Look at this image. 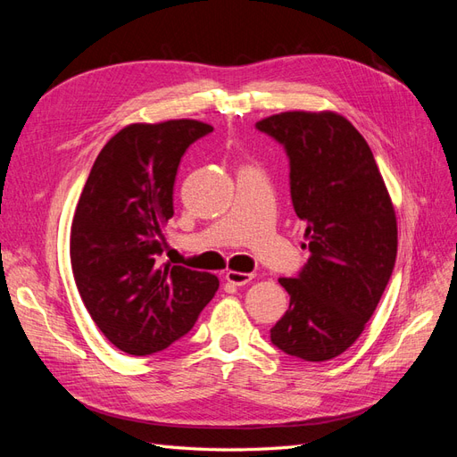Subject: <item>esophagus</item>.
<instances>
[{
  "instance_id": "obj_1",
  "label": "esophagus",
  "mask_w": 457,
  "mask_h": 457,
  "mask_svg": "<svg viewBox=\"0 0 457 457\" xmlns=\"http://www.w3.org/2000/svg\"><path fill=\"white\" fill-rule=\"evenodd\" d=\"M225 278H227V282H230L232 286H245V284H250V282H252L253 274H247V272H237V270H228V272L225 274Z\"/></svg>"
}]
</instances>
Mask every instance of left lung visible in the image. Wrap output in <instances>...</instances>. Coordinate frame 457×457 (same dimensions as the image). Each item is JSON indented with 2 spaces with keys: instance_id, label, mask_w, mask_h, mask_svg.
I'll return each mask as SVG.
<instances>
[{
  "instance_id": "obj_1",
  "label": "left lung",
  "mask_w": 457,
  "mask_h": 457,
  "mask_svg": "<svg viewBox=\"0 0 457 457\" xmlns=\"http://www.w3.org/2000/svg\"><path fill=\"white\" fill-rule=\"evenodd\" d=\"M257 131L284 146L289 195L307 223L309 259L286 314L270 328L282 353L307 362L336 358L362 334L396 261V217L364 137L334 112H284Z\"/></svg>"
}]
</instances>
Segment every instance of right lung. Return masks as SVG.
<instances>
[{"label": "right lung", "mask_w": 457, "mask_h": 457, "mask_svg": "<svg viewBox=\"0 0 457 457\" xmlns=\"http://www.w3.org/2000/svg\"><path fill=\"white\" fill-rule=\"evenodd\" d=\"M212 131L196 120L133 123L104 145L79 196L71 230L74 280L93 322L128 354L168 349L219 287L210 272L158 265L179 162Z\"/></svg>", "instance_id": "add662e5"}]
</instances>
